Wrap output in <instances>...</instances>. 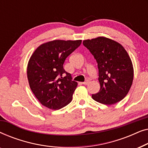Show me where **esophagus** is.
Masks as SVG:
<instances>
[{"instance_id": "34e87169", "label": "esophagus", "mask_w": 148, "mask_h": 148, "mask_svg": "<svg viewBox=\"0 0 148 148\" xmlns=\"http://www.w3.org/2000/svg\"><path fill=\"white\" fill-rule=\"evenodd\" d=\"M89 83H90V81H89V80H86V82H82V84H84V85H86H86L89 84Z\"/></svg>"}]
</instances>
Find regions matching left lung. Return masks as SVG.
<instances>
[{
  "instance_id": "1",
  "label": "left lung",
  "mask_w": 148,
  "mask_h": 148,
  "mask_svg": "<svg viewBox=\"0 0 148 148\" xmlns=\"http://www.w3.org/2000/svg\"><path fill=\"white\" fill-rule=\"evenodd\" d=\"M83 44L98 63L100 90L92 98L106 105L120 102L133 80V66L127 52L119 42L105 37L84 40Z\"/></svg>"
}]
</instances>
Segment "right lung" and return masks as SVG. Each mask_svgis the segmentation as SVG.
<instances>
[{
	"mask_svg": "<svg viewBox=\"0 0 148 148\" xmlns=\"http://www.w3.org/2000/svg\"><path fill=\"white\" fill-rule=\"evenodd\" d=\"M82 44V40H55L36 48L27 64L29 87L43 106L58 110L69 104L77 82L72 80L63 64ZM64 74L66 75L63 77Z\"/></svg>",
	"mask_w": 148,
	"mask_h": 148,
	"instance_id": "add662e5",
	"label": "right lung"
}]
</instances>
